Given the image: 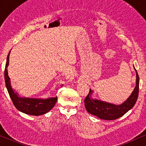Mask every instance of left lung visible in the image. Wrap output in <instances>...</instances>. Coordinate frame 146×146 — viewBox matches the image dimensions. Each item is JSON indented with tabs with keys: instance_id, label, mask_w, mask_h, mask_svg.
<instances>
[{
	"instance_id": "8db88e82",
	"label": "left lung",
	"mask_w": 146,
	"mask_h": 146,
	"mask_svg": "<svg viewBox=\"0 0 146 146\" xmlns=\"http://www.w3.org/2000/svg\"><path fill=\"white\" fill-rule=\"evenodd\" d=\"M137 75L136 86L132 91V94L121 105H115L100 100L92 99L91 97L93 91L90 89V92L84 100L85 107L88 112L91 114L96 116L101 119L104 120H114L122 117L127 111L134 107L139 95V77L137 70L135 68Z\"/></svg>"
}]
</instances>
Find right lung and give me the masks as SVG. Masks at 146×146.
Masks as SVG:
<instances>
[{
  "label": "right lung",
  "mask_w": 146,
  "mask_h": 146,
  "mask_svg": "<svg viewBox=\"0 0 146 146\" xmlns=\"http://www.w3.org/2000/svg\"><path fill=\"white\" fill-rule=\"evenodd\" d=\"M10 52L8 54L5 68V81L6 88L14 106L18 110L33 116H39L45 114L51 110L57 101V96L48 99H33V98L21 97L15 92L11 86L10 78L8 76L7 67L9 65V57Z\"/></svg>",
  "instance_id": "1"
}]
</instances>
